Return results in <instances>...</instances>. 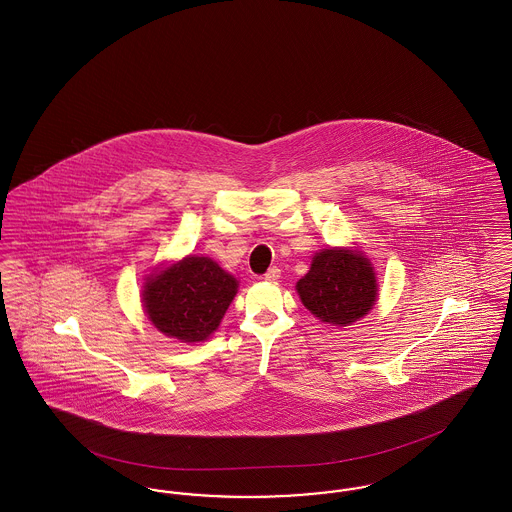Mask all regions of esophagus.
Wrapping results in <instances>:
<instances>
[{
  "label": "esophagus",
  "instance_id": "1",
  "mask_svg": "<svg viewBox=\"0 0 512 512\" xmlns=\"http://www.w3.org/2000/svg\"><path fill=\"white\" fill-rule=\"evenodd\" d=\"M280 278V269L278 267H271L267 273H265V280L269 282H276Z\"/></svg>",
  "mask_w": 512,
  "mask_h": 512
}]
</instances>
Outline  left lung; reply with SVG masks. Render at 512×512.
Here are the masks:
<instances>
[{"mask_svg":"<svg viewBox=\"0 0 512 512\" xmlns=\"http://www.w3.org/2000/svg\"><path fill=\"white\" fill-rule=\"evenodd\" d=\"M296 290L304 306L321 321L351 325L372 310L378 286L364 255L325 249L315 255L310 273L298 280Z\"/></svg>","mask_w":512,"mask_h":512,"instance_id":"1","label":"left lung"}]
</instances>
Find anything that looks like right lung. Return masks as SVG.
<instances>
[{"mask_svg": "<svg viewBox=\"0 0 512 512\" xmlns=\"http://www.w3.org/2000/svg\"><path fill=\"white\" fill-rule=\"evenodd\" d=\"M150 321L183 343L204 341L220 325L237 292V280L208 257H185L144 286Z\"/></svg>", "mask_w": 512, "mask_h": 512, "instance_id": "right-lung-1", "label": "right lung"}]
</instances>
